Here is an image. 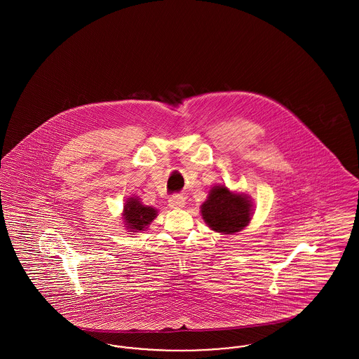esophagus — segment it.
Masks as SVG:
<instances>
[{"instance_id":"obj_1","label":"esophagus","mask_w":359,"mask_h":359,"mask_svg":"<svg viewBox=\"0 0 359 359\" xmlns=\"http://www.w3.org/2000/svg\"><path fill=\"white\" fill-rule=\"evenodd\" d=\"M171 208H183L186 205V199L182 195H173L168 201Z\"/></svg>"}]
</instances>
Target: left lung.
<instances>
[{
	"mask_svg": "<svg viewBox=\"0 0 359 359\" xmlns=\"http://www.w3.org/2000/svg\"><path fill=\"white\" fill-rule=\"evenodd\" d=\"M201 215L211 230L236 234L252 221L253 202L248 194L217 184L208 191L207 199L201 205Z\"/></svg>",
	"mask_w": 359,
	"mask_h": 359,
	"instance_id": "1",
	"label": "left lung"
}]
</instances>
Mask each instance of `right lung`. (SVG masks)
Returning <instances> with one entry per match:
<instances>
[{
    "label": "right lung",
    "instance_id": "1",
    "mask_svg": "<svg viewBox=\"0 0 359 359\" xmlns=\"http://www.w3.org/2000/svg\"><path fill=\"white\" fill-rule=\"evenodd\" d=\"M157 215V208L144 205L138 196H130L123 205L121 218L123 221V227L126 231L138 233L147 230Z\"/></svg>",
    "mask_w": 359,
    "mask_h": 359
}]
</instances>
